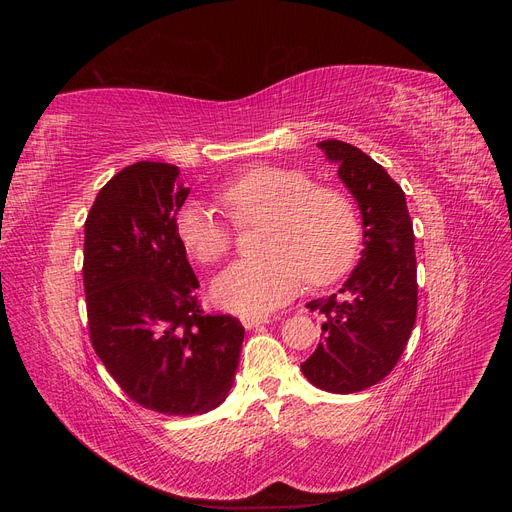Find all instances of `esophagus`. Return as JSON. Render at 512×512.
Returning a JSON list of instances; mask_svg holds the SVG:
<instances>
[{"instance_id": "esophagus-1", "label": "esophagus", "mask_w": 512, "mask_h": 512, "mask_svg": "<svg viewBox=\"0 0 512 512\" xmlns=\"http://www.w3.org/2000/svg\"><path fill=\"white\" fill-rule=\"evenodd\" d=\"M241 322H243L245 329H256V327H260V324H267L269 320L262 318V316H243Z\"/></svg>"}]
</instances>
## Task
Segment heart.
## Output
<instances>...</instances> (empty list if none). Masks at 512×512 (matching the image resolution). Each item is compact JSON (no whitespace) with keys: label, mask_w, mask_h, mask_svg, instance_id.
Masks as SVG:
<instances>
[{"label":"heart","mask_w":512,"mask_h":512,"mask_svg":"<svg viewBox=\"0 0 512 512\" xmlns=\"http://www.w3.org/2000/svg\"><path fill=\"white\" fill-rule=\"evenodd\" d=\"M228 215L239 226L265 222L256 260H239L211 284L220 307L241 316H262L284 305L309 284H329L344 275L356 258L361 228L346 194L314 185L301 168L256 166L220 192ZM177 239L198 265L226 256L232 228L203 200L185 203L175 218Z\"/></svg>","instance_id":"obj_1"}]
</instances>
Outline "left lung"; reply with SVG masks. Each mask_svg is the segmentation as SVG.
I'll return each instance as SVG.
<instances>
[{"mask_svg": "<svg viewBox=\"0 0 512 512\" xmlns=\"http://www.w3.org/2000/svg\"><path fill=\"white\" fill-rule=\"evenodd\" d=\"M318 147L361 211L363 252L342 288L305 305L324 316V333L301 371L316 389L348 395L389 376L412 335L414 230L404 190L378 162L342 141Z\"/></svg>", "mask_w": 512, "mask_h": 512, "instance_id": "8db88e82", "label": "left lung"}]
</instances>
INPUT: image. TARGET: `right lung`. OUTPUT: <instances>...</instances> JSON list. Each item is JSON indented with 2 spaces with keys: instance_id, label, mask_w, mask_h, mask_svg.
Masks as SVG:
<instances>
[{
  "instance_id": "right-lung-1",
  "label": "right lung",
  "mask_w": 512,
  "mask_h": 512,
  "mask_svg": "<svg viewBox=\"0 0 512 512\" xmlns=\"http://www.w3.org/2000/svg\"><path fill=\"white\" fill-rule=\"evenodd\" d=\"M190 188L164 162L126 166L85 222L83 282L96 354L136 404L196 416L228 397L245 329L203 314L198 280L175 232Z\"/></svg>"
}]
</instances>
